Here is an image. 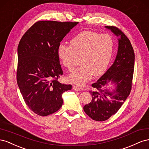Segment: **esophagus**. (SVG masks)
Instances as JSON below:
<instances>
[{
	"mask_svg": "<svg viewBox=\"0 0 149 149\" xmlns=\"http://www.w3.org/2000/svg\"><path fill=\"white\" fill-rule=\"evenodd\" d=\"M73 89H74V91H79L81 90V88H80L79 87L76 86H73Z\"/></svg>",
	"mask_w": 149,
	"mask_h": 149,
	"instance_id": "obj_1",
	"label": "esophagus"
}]
</instances>
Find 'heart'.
Segmentation results:
<instances>
[{
    "label": "heart",
    "instance_id": "b5f03b06",
    "mask_svg": "<svg viewBox=\"0 0 149 149\" xmlns=\"http://www.w3.org/2000/svg\"><path fill=\"white\" fill-rule=\"evenodd\" d=\"M114 50L111 36L92 31H84L70 40V45H58L57 54L59 61L69 71H72L80 58L82 65L68 77L69 81L78 86L88 82L93 75L99 77L107 70Z\"/></svg>",
    "mask_w": 149,
    "mask_h": 149
}]
</instances>
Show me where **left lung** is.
Here are the masks:
<instances>
[{"instance_id": "1", "label": "left lung", "mask_w": 149, "mask_h": 149, "mask_svg": "<svg viewBox=\"0 0 149 149\" xmlns=\"http://www.w3.org/2000/svg\"><path fill=\"white\" fill-rule=\"evenodd\" d=\"M117 36L118 49L116 60L109 70L92 84L94 88L89 92L92 100L84 107L88 116L95 121H105L116 113L130 94L134 70L135 54L129 39L120 29L115 26H105ZM110 81L116 84L113 92L105 89Z\"/></svg>"}]
</instances>
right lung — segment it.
Segmentation results:
<instances>
[{
	"label": "right lung",
	"instance_id": "right-lung-1",
	"mask_svg": "<svg viewBox=\"0 0 149 149\" xmlns=\"http://www.w3.org/2000/svg\"><path fill=\"white\" fill-rule=\"evenodd\" d=\"M79 22L37 21L18 45L17 82L25 104L33 112L47 116L61 109L62 93L72 86L58 82L63 70L57 50Z\"/></svg>",
	"mask_w": 149,
	"mask_h": 149
}]
</instances>
